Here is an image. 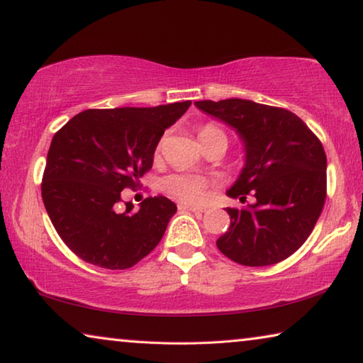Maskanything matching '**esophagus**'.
<instances>
[{"instance_id": "esophagus-1", "label": "esophagus", "mask_w": 363, "mask_h": 363, "mask_svg": "<svg viewBox=\"0 0 363 363\" xmlns=\"http://www.w3.org/2000/svg\"><path fill=\"white\" fill-rule=\"evenodd\" d=\"M181 210H187V211H192V213H205L206 208L203 206H195V205H187V203H181L179 205Z\"/></svg>"}]
</instances>
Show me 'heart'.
Here are the masks:
<instances>
[{
	"label": "heart",
	"mask_w": 363,
	"mask_h": 363,
	"mask_svg": "<svg viewBox=\"0 0 363 363\" xmlns=\"http://www.w3.org/2000/svg\"><path fill=\"white\" fill-rule=\"evenodd\" d=\"M223 133L219 128L213 125H206L199 131V139L211 136V134ZM208 182L203 177L195 174H173L163 181V189L169 195L184 201H199L203 199Z\"/></svg>",
	"instance_id": "heart-1"
}]
</instances>
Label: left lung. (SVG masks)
I'll return each mask as SVG.
<instances>
[{
	"label": "left lung",
	"mask_w": 363,
	"mask_h": 363,
	"mask_svg": "<svg viewBox=\"0 0 363 363\" xmlns=\"http://www.w3.org/2000/svg\"><path fill=\"white\" fill-rule=\"evenodd\" d=\"M196 108L230 126L245 163L229 194L255 203L227 208L230 227L218 248L242 266H270L291 256L320 216L327 196V155L317 136L290 110L248 99L196 101Z\"/></svg>",
	"instance_id": "1"
}]
</instances>
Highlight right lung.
Instances as JSON below:
<instances>
[{
	"label": "right lung",
	"mask_w": 363,
	"mask_h": 363,
	"mask_svg": "<svg viewBox=\"0 0 363 363\" xmlns=\"http://www.w3.org/2000/svg\"><path fill=\"white\" fill-rule=\"evenodd\" d=\"M190 101L157 107L89 108L54 134L41 195L59 237L83 261L128 269L162 240L177 211L167 196H149L121 210V190L136 187L153 164L164 130Z\"/></svg>",
	"instance_id": "obj_1"
}]
</instances>
